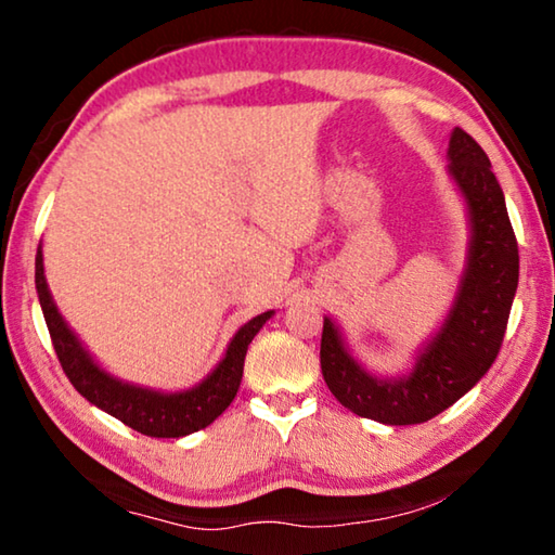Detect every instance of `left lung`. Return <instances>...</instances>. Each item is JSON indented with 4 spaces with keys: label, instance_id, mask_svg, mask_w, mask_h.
Segmentation results:
<instances>
[{
    "label": "left lung",
    "instance_id": "obj_1",
    "mask_svg": "<svg viewBox=\"0 0 555 555\" xmlns=\"http://www.w3.org/2000/svg\"><path fill=\"white\" fill-rule=\"evenodd\" d=\"M450 173L463 191L473 240L463 286L446 325L421 352L403 379H377L343 347L335 325L323 323L321 370L333 397L357 416L389 426L424 424L467 393L500 354L519 284L516 244L504 193L485 149L455 127L450 137Z\"/></svg>",
    "mask_w": 555,
    "mask_h": 555
}]
</instances>
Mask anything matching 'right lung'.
Returning <instances> with one entry per match:
<instances>
[{"label":"right lung","mask_w":555,"mask_h":555,"mask_svg":"<svg viewBox=\"0 0 555 555\" xmlns=\"http://www.w3.org/2000/svg\"><path fill=\"white\" fill-rule=\"evenodd\" d=\"M36 291H39L41 311L46 325H49L53 350L59 354L61 367L73 387L90 403H95L98 409L107 411L109 416L119 418L125 426L152 438H181L195 434V430L210 426L230 406L234 393L240 389L247 347L255 340L259 327L271 318V311H267L251 318L247 325H242L237 335L232 337L224 360L198 387L178 393H158L117 382L102 372L92 362V357L82 350L78 337L63 323L59 308H55L49 294V286H46L41 249L36 251Z\"/></svg>","instance_id":"obj_1"}]
</instances>
